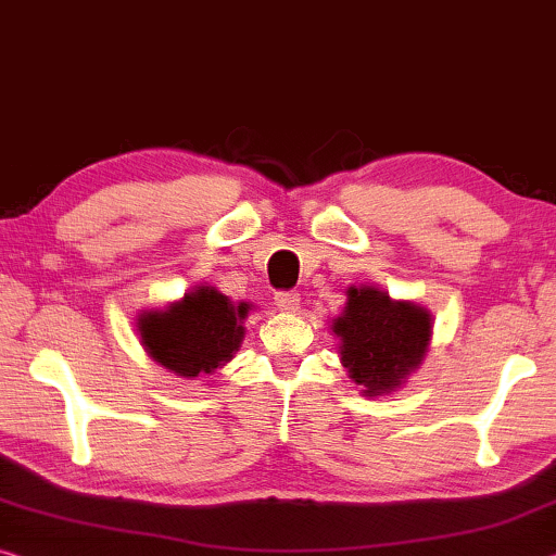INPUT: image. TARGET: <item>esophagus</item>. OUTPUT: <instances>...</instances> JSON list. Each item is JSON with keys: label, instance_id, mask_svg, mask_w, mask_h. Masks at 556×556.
Returning a JSON list of instances; mask_svg holds the SVG:
<instances>
[{"label": "esophagus", "instance_id": "1", "mask_svg": "<svg viewBox=\"0 0 556 556\" xmlns=\"http://www.w3.org/2000/svg\"><path fill=\"white\" fill-rule=\"evenodd\" d=\"M275 304L279 312H296L299 309V294L294 292H277Z\"/></svg>", "mask_w": 556, "mask_h": 556}]
</instances>
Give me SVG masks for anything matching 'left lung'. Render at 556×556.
<instances>
[{"instance_id": "obj_1", "label": "left lung", "mask_w": 556, "mask_h": 556, "mask_svg": "<svg viewBox=\"0 0 556 556\" xmlns=\"http://www.w3.org/2000/svg\"><path fill=\"white\" fill-rule=\"evenodd\" d=\"M339 339L341 366L361 386V395L376 399L408 381L420 368L433 339V314L405 299H391L381 287L346 289V306L331 319Z\"/></svg>"}]
</instances>
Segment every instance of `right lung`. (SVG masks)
Instances as JSON below:
<instances>
[{"label":"right lung","mask_w":556,"mask_h":556,"mask_svg":"<svg viewBox=\"0 0 556 556\" xmlns=\"http://www.w3.org/2000/svg\"><path fill=\"white\" fill-rule=\"evenodd\" d=\"M252 304H235L215 287L198 285L178 302L136 316L146 354L178 378L213 376L230 364L244 339Z\"/></svg>","instance_id":"obj_1"}]
</instances>
